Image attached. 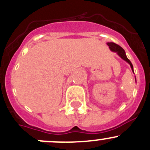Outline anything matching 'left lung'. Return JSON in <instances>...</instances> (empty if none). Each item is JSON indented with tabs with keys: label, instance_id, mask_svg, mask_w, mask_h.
Instances as JSON below:
<instances>
[{
	"label": "left lung",
	"instance_id": "8db88e82",
	"mask_svg": "<svg viewBox=\"0 0 150 150\" xmlns=\"http://www.w3.org/2000/svg\"><path fill=\"white\" fill-rule=\"evenodd\" d=\"M108 45L109 46V48L110 49V50H112V51H114V52H117V54H118L122 59H124L125 61H126V62L130 65L131 69H133V64H132V63L130 62V61L127 58V56H126V54H125V52L124 49H123L122 47H120V45H117L114 42H108Z\"/></svg>",
	"mask_w": 150,
	"mask_h": 150
}]
</instances>
